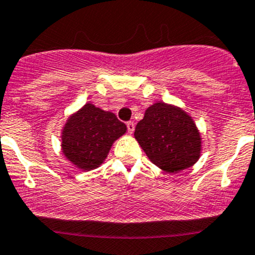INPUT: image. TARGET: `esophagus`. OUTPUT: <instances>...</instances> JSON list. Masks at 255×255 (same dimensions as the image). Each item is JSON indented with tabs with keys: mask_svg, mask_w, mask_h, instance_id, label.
<instances>
[{
	"mask_svg": "<svg viewBox=\"0 0 255 255\" xmlns=\"http://www.w3.org/2000/svg\"><path fill=\"white\" fill-rule=\"evenodd\" d=\"M134 123L133 122H127V130H128V133H129V134H132L133 132H134Z\"/></svg>",
	"mask_w": 255,
	"mask_h": 255,
	"instance_id": "esophagus-1",
	"label": "esophagus"
}]
</instances>
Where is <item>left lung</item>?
Returning <instances> with one entry per match:
<instances>
[{
    "instance_id": "obj_1",
    "label": "left lung",
    "mask_w": 255,
    "mask_h": 255,
    "mask_svg": "<svg viewBox=\"0 0 255 255\" xmlns=\"http://www.w3.org/2000/svg\"><path fill=\"white\" fill-rule=\"evenodd\" d=\"M134 136L154 165L170 173L199 160L202 136L194 121L179 107L156 103L148 107Z\"/></svg>"
}]
</instances>
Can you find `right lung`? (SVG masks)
<instances>
[{
	"label": "right lung",
	"instance_id": "right-lung-1",
	"mask_svg": "<svg viewBox=\"0 0 255 255\" xmlns=\"http://www.w3.org/2000/svg\"><path fill=\"white\" fill-rule=\"evenodd\" d=\"M127 127L112 112L85 104L67 120L62 130V152L67 160L83 171L99 167L115 140Z\"/></svg>",
	"mask_w": 255,
	"mask_h": 255
}]
</instances>
